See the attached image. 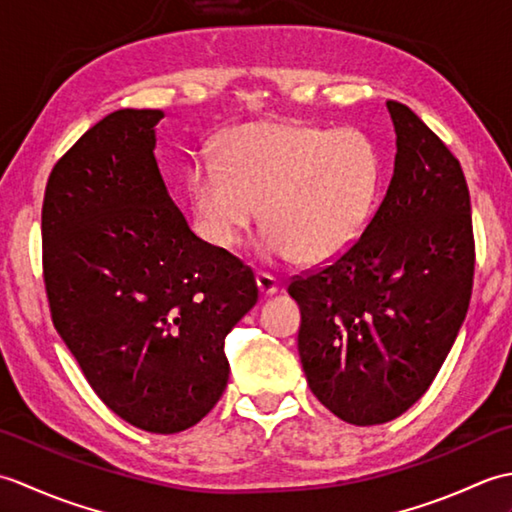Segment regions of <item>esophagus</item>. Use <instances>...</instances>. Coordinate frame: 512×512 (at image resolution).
I'll list each match as a JSON object with an SVG mask.
<instances>
[{
  "label": "esophagus",
  "mask_w": 512,
  "mask_h": 512,
  "mask_svg": "<svg viewBox=\"0 0 512 512\" xmlns=\"http://www.w3.org/2000/svg\"><path fill=\"white\" fill-rule=\"evenodd\" d=\"M257 288H259V292H262L264 297H270V295H275V292L279 290V281L273 277V275H266V273H259L257 277Z\"/></svg>",
  "instance_id": "obj_1"
}]
</instances>
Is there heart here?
Returning <instances> with one entry per match:
<instances>
[{
    "label": "heart",
    "instance_id": "b5f03b06",
    "mask_svg": "<svg viewBox=\"0 0 512 512\" xmlns=\"http://www.w3.org/2000/svg\"><path fill=\"white\" fill-rule=\"evenodd\" d=\"M222 162H198L189 176L195 228L215 248L242 242L264 204L259 257L323 264L345 255L372 217L380 162L354 129L246 125L228 136Z\"/></svg>",
    "mask_w": 512,
    "mask_h": 512
}]
</instances>
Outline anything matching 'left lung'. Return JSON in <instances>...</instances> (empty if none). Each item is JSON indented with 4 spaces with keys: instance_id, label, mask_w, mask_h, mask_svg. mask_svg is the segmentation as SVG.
<instances>
[{
    "instance_id": "obj_1",
    "label": "left lung",
    "mask_w": 512,
    "mask_h": 512,
    "mask_svg": "<svg viewBox=\"0 0 512 512\" xmlns=\"http://www.w3.org/2000/svg\"><path fill=\"white\" fill-rule=\"evenodd\" d=\"M394 173L361 239L288 286L312 394L356 427L420 400L469 310L475 250L460 162L407 105L387 101Z\"/></svg>"
}]
</instances>
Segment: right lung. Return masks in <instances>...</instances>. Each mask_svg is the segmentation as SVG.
<instances>
[{
    "instance_id": "1",
    "label": "right lung",
    "mask_w": 512,
    "mask_h": 512,
    "mask_svg": "<svg viewBox=\"0 0 512 512\" xmlns=\"http://www.w3.org/2000/svg\"><path fill=\"white\" fill-rule=\"evenodd\" d=\"M162 110H118L54 165L43 277L54 328L116 416L198 424L228 383L226 336L257 303L250 268L195 237L160 176Z\"/></svg>"
}]
</instances>
